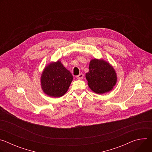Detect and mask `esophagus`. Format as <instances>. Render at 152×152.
<instances>
[{
  "label": "esophagus",
  "instance_id": "34e87169",
  "mask_svg": "<svg viewBox=\"0 0 152 152\" xmlns=\"http://www.w3.org/2000/svg\"><path fill=\"white\" fill-rule=\"evenodd\" d=\"M83 74H82V73H80L78 76H76V78H77L78 80H81V79H83Z\"/></svg>",
  "mask_w": 152,
  "mask_h": 152
}]
</instances>
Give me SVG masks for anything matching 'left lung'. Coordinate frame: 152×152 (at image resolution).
<instances>
[{
  "label": "left lung",
  "instance_id": "obj_1",
  "mask_svg": "<svg viewBox=\"0 0 152 152\" xmlns=\"http://www.w3.org/2000/svg\"><path fill=\"white\" fill-rule=\"evenodd\" d=\"M89 88L98 94L111 91L117 82V75L112 65L103 59H92L89 72L85 74Z\"/></svg>",
  "mask_w": 152,
  "mask_h": 152
}]
</instances>
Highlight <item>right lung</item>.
Masks as SVG:
<instances>
[{
	"label": "right lung",
	"mask_w": 152,
	"mask_h": 152,
	"mask_svg": "<svg viewBox=\"0 0 152 152\" xmlns=\"http://www.w3.org/2000/svg\"><path fill=\"white\" fill-rule=\"evenodd\" d=\"M73 79L72 73L61 61L50 62L45 66L41 75V87L47 96L60 97L66 94Z\"/></svg>",
	"instance_id": "obj_1"
}]
</instances>
